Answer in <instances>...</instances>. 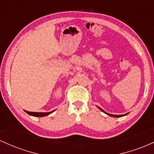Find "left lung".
<instances>
[{
	"mask_svg": "<svg viewBox=\"0 0 154 154\" xmlns=\"http://www.w3.org/2000/svg\"><path fill=\"white\" fill-rule=\"evenodd\" d=\"M98 108H99V109H100L102 110V111L103 112V113H106L107 115H108V116H113V117H122V116H125V115H127V114H128V113H126L125 115H113V114H110V113H106V112H105L104 110H103V109H101V108H100V107H97Z\"/></svg>",
	"mask_w": 154,
	"mask_h": 154,
	"instance_id": "8db88e82",
	"label": "left lung"
}]
</instances>
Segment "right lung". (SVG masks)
I'll return each instance as SVG.
<instances>
[{"mask_svg": "<svg viewBox=\"0 0 154 154\" xmlns=\"http://www.w3.org/2000/svg\"><path fill=\"white\" fill-rule=\"evenodd\" d=\"M25 111L27 113V114H29V115H30V116H32L43 117V116H46L49 115L50 113H53V112H54V110H53V111H51V112H48V113H38V112H29V111H26V110H25Z\"/></svg>", "mask_w": 154, "mask_h": 154, "instance_id": "obj_1", "label": "right lung"}]
</instances>
